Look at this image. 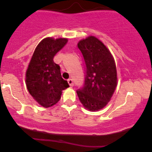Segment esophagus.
Returning a JSON list of instances; mask_svg holds the SVG:
<instances>
[{
  "mask_svg": "<svg viewBox=\"0 0 152 152\" xmlns=\"http://www.w3.org/2000/svg\"><path fill=\"white\" fill-rule=\"evenodd\" d=\"M67 82H68V83H69V85L70 86H74V84H73V80L72 79H69L67 80Z\"/></svg>",
  "mask_w": 152,
  "mask_h": 152,
  "instance_id": "esophagus-1",
  "label": "esophagus"
}]
</instances>
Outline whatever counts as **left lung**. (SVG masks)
<instances>
[{
  "label": "left lung",
  "instance_id": "8db88e82",
  "mask_svg": "<svg viewBox=\"0 0 152 152\" xmlns=\"http://www.w3.org/2000/svg\"><path fill=\"white\" fill-rule=\"evenodd\" d=\"M78 48L84 58V85L76 91L85 108L90 111L103 109L111 99L117 86L114 59L104 44L94 37L79 41Z\"/></svg>",
  "mask_w": 152,
  "mask_h": 152
}]
</instances>
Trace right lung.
Returning a JSON list of instances; mask_svg holds the SVG:
<instances>
[{
    "mask_svg": "<svg viewBox=\"0 0 152 152\" xmlns=\"http://www.w3.org/2000/svg\"><path fill=\"white\" fill-rule=\"evenodd\" d=\"M67 42V39H43L37 46L26 72L27 88L41 106L48 108L61 99L62 91L69 87L62 79L60 66L53 58Z\"/></svg>",
    "mask_w": 152,
    "mask_h": 152,
    "instance_id": "1",
    "label": "right lung"
}]
</instances>
